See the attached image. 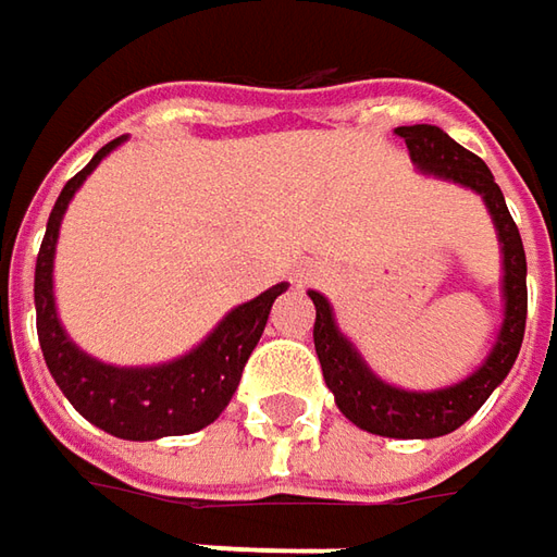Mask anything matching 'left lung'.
<instances>
[{
  "mask_svg": "<svg viewBox=\"0 0 557 557\" xmlns=\"http://www.w3.org/2000/svg\"><path fill=\"white\" fill-rule=\"evenodd\" d=\"M396 136L406 139L411 161L423 173L454 180L485 198L494 225L500 231L503 271H506L503 274L506 320H503L500 338L494 344L491 357L485 359V366L475 374H469L467 381H460L457 387L436 389V393H408V389H396L377 381L366 369V362L357 357V350L335 326L326 298L320 293H310V301L317 308L313 347L323 366L326 387L335 393V403L347 421H354L374 436L436 438L467 423L512 369L524 342V320H528V262H524L521 234L506 210L500 185L494 183L491 170L479 154L454 143L436 124L396 127Z\"/></svg>",
  "mask_w": 557,
  "mask_h": 557,
  "instance_id": "1",
  "label": "left lung"
}]
</instances>
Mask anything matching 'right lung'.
<instances>
[{
	"label": "right lung",
	"instance_id": "add662e5",
	"mask_svg": "<svg viewBox=\"0 0 557 557\" xmlns=\"http://www.w3.org/2000/svg\"><path fill=\"white\" fill-rule=\"evenodd\" d=\"M119 143L121 136L106 143L103 149L90 158L88 168L78 170L70 183L63 185L54 210L48 215V231H45L39 259H36V329H39L41 354L57 387L63 389V396L75 406V411L88 418L94 426L119 438H134V442L185 436V433L203 430L225 411L234 389L240 384L249 354L262 338L271 305L280 293H286V283H277L259 298L231 310L198 350L168 366L115 369L82 354L66 338L54 310L51 268H54L57 231L78 185L85 183L90 170Z\"/></svg>",
	"mask_w": 557,
	"mask_h": 557
}]
</instances>
